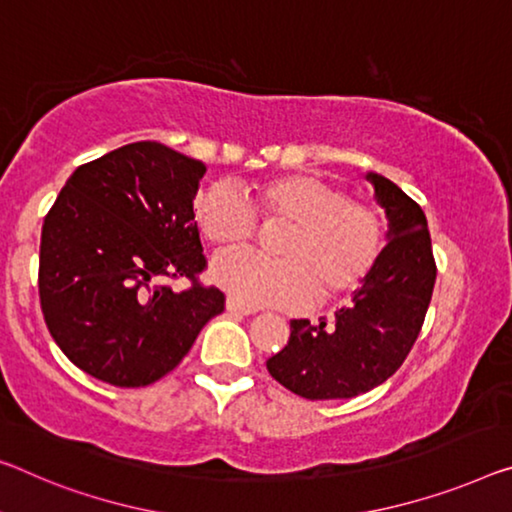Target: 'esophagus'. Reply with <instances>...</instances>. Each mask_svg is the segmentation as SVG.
Segmentation results:
<instances>
[{
    "instance_id": "1",
    "label": "esophagus",
    "mask_w": 512,
    "mask_h": 512,
    "mask_svg": "<svg viewBox=\"0 0 512 512\" xmlns=\"http://www.w3.org/2000/svg\"><path fill=\"white\" fill-rule=\"evenodd\" d=\"M226 311L235 313V316H251V313H256V309L240 304L238 300H233V297H229V300H226Z\"/></svg>"
}]
</instances>
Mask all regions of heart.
I'll use <instances>...</instances> for the list:
<instances>
[{
	"instance_id": "1",
	"label": "heart",
	"mask_w": 512,
	"mask_h": 512,
	"mask_svg": "<svg viewBox=\"0 0 512 512\" xmlns=\"http://www.w3.org/2000/svg\"><path fill=\"white\" fill-rule=\"evenodd\" d=\"M254 206L263 222L286 224L272 242L274 256L226 251L210 267L212 281L245 306L341 300L366 281L382 251L380 212L318 176L267 178L254 187ZM194 222L215 247L245 245L256 233L254 210L226 183L199 192Z\"/></svg>"
}]
</instances>
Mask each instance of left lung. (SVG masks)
<instances>
[{
  "instance_id": "8db88e82",
  "label": "left lung",
  "mask_w": 512,
  "mask_h": 512,
  "mask_svg": "<svg viewBox=\"0 0 512 512\" xmlns=\"http://www.w3.org/2000/svg\"><path fill=\"white\" fill-rule=\"evenodd\" d=\"M366 180L387 215V247L334 322L290 320L288 345L267 359L274 380L309 400L355 398L389 380L410 355L435 288L421 206L389 178L368 171Z\"/></svg>"
}]
</instances>
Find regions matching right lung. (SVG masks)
<instances>
[{
    "label": "right lung",
    "mask_w": 512,
    "mask_h": 512,
    "mask_svg": "<svg viewBox=\"0 0 512 512\" xmlns=\"http://www.w3.org/2000/svg\"><path fill=\"white\" fill-rule=\"evenodd\" d=\"M206 164L157 141L116 148L75 169L47 212L38 293L45 325L84 373L146 387L183 361L224 293L196 274L206 256L194 196ZM185 276L176 294L162 278Z\"/></svg>",
    "instance_id": "right-lung-1"
}]
</instances>
